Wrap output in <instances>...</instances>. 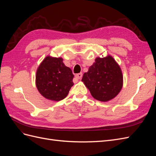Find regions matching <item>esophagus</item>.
<instances>
[{
  "instance_id": "1",
  "label": "esophagus",
  "mask_w": 156,
  "mask_h": 156,
  "mask_svg": "<svg viewBox=\"0 0 156 156\" xmlns=\"http://www.w3.org/2000/svg\"><path fill=\"white\" fill-rule=\"evenodd\" d=\"M83 77V73H79L75 75V78L77 79H81Z\"/></svg>"
}]
</instances>
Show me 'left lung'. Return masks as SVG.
<instances>
[{
  "instance_id": "8db88e82",
  "label": "left lung",
  "mask_w": 156,
  "mask_h": 156,
  "mask_svg": "<svg viewBox=\"0 0 156 156\" xmlns=\"http://www.w3.org/2000/svg\"><path fill=\"white\" fill-rule=\"evenodd\" d=\"M82 81L96 100L107 102L114 99L123 87V75L120 66L111 55L97 57L83 74Z\"/></svg>"
}]
</instances>
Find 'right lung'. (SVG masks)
Listing matches in <instances>:
<instances>
[{
	"mask_svg": "<svg viewBox=\"0 0 156 156\" xmlns=\"http://www.w3.org/2000/svg\"><path fill=\"white\" fill-rule=\"evenodd\" d=\"M72 71L61 57L47 56L36 70V86L45 98L58 101L68 96L73 85Z\"/></svg>",
	"mask_w": 156,
	"mask_h": 156,
	"instance_id": "obj_1",
	"label": "right lung"
}]
</instances>
